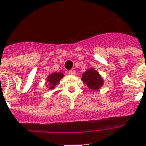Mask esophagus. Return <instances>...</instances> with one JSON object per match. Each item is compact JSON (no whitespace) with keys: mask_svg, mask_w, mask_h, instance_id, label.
Here are the masks:
<instances>
[{"mask_svg":"<svg viewBox=\"0 0 146 146\" xmlns=\"http://www.w3.org/2000/svg\"><path fill=\"white\" fill-rule=\"evenodd\" d=\"M69 73L70 74V75H75L76 70H71L69 71Z\"/></svg>","mask_w":146,"mask_h":146,"instance_id":"34e87169","label":"esophagus"}]
</instances>
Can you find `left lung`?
Here are the masks:
<instances>
[{
  "mask_svg": "<svg viewBox=\"0 0 146 146\" xmlns=\"http://www.w3.org/2000/svg\"><path fill=\"white\" fill-rule=\"evenodd\" d=\"M82 79L92 90H98L103 85V79L94 68H90L82 73Z\"/></svg>",
  "mask_w": 146,
  "mask_h": 146,
  "instance_id": "1",
  "label": "left lung"
}]
</instances>
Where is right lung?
Segmentation results:
<instances>
[{"instance_id": "1", "label": "right lung", "mask_w": 146, "mask_h": 146, "mask_svg": "<svg viewBox=\"0 0 146 146\" xmlns=\"http://www.w3.org/2000/svg\"><path fill=\"white\" fill-rule=\"evenodd\" d=\"M64 77V74L62 73H52L46 78V82L49 85H47L49 89H53L56 84H58L61 79Z\"/></svg>"}]
</instances>
